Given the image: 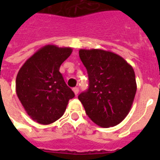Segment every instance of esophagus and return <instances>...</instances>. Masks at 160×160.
Listing matches in <instances>:
<instances>
[{
  "mask_svg": "<svg viewBox=\"0 0 160 160\" xmlns=\"http://www.w3.org/2000/svg\"><path fill=\"white\" fill-rule=\"evenodd\" d=\"M73 92H74V94L77 96V94L79 93V88H78V87H74V88H73Z\"/></svg>",
  "mask_w": 160,
  "mask_h": 160,
  "instance_id": "obj_1",
  "label": "esophagus"
}]
</instances>
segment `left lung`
<instances>
[{"label": "left lung", "mask_w": 160, "mask_h": 160, "mask_svg": "<svg viewBox=\"0 0 160 160\" xmlns=\"http://www.w3.org/2000/svg\"><path fill=\"white\" fill-rule=\"evenodd\" d=\"M89 87L79 95L86 113L102 128L118 125L127 117L136 93L135 74L122 56L104 49H80Z\"/></svg>", "instance_id": "left-lung-1"}]
</instances>
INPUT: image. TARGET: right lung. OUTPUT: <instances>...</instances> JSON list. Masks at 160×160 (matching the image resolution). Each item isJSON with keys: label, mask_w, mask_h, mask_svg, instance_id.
I'll return each mask as SVG.
<instances>
[{"label": "right lung", "mask_w": 160, "mask_h": 160, "mask_svg": "<svg viewBox=\"0 0 160 160\" xmlns=\"http://www.w3.org/2000/svg\"><path fill=\"white\" fill-rule=\"evenodd\" d=\"M72 48L48 44L26 60L16 77V93L30 118L43 125L62 117L74 97L60 73Z\"/></svg>", "instance_id": "1"}]
</instances>
